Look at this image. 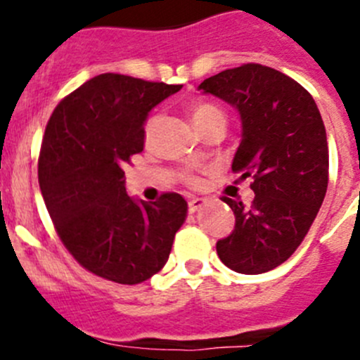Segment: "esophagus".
<instances>
[{
    "mask_svg": "<svg viewBox=\"0 0 360 360\" xmlns=\"http://www.w3.org/2000/svg\"><path fill=\"white\" fill-rule=\"evenodd\" d=\"M203 205H205V200H203V198H191V200L188 202V210H190V212H197V210L202 209Z\"/></svg>",
    "mask_w": 360,
    "mask_h": 360,
    "instance_id": "esophagus-1",
    "label": "esophagus"
}]
</instances>
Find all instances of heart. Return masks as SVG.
Segmentation results:
<instances>
[{
    "label": "heart",
    "instance_id": "heart-1",
    "mask_svg": "<svg viewBox=\"0 0 360 360\" xmlns=\"http://www.w3.org/2000/svg\"><path fill=\"white\" fill-rule=\"evenodd\" d=\"M191 116H193L195 125H197L200 130H203L210 122H212V120L224 118V112L221 111L219 108L212 106V104H195V106L191 108ZM158 122H160V115H151L150 118L144 122V139L146 141L151 139V136H153L155 130H157ZM186 183L193 184L197 183V179H195L193 176H186Z\"/></svg>",
    "mask_w": 360,
    "mask_h": 360
}]
</instances>
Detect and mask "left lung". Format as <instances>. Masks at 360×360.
Segmentation results:
<instances>
[{
  "label": "left lung",
  "mask_w": 360,
  "mask_h": 360,
  "mask_svg": "<svg viewBox=\"0 0 360 360\" xmlns=\"http://www.w3.org/2000/svg\"><path fill=\"white\" fill-rule=\"evenodd\" d=\"M198 89L240 112L242 141L231 170L250 177L254 191L250 205L221 198L233 210L235 228L217 240V256L238 274L274 270L300 248L328 191L321 112L296 79L254 63L217 72Z\"/></svg>",
  "instance_id": "8db88e82"
}]
</instances>
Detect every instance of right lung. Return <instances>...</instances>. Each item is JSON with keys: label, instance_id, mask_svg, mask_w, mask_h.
<instances>
[{"label": "right lung", "instance_id": "add662e5", "mask_svg": "<svg viewBox=\"0 0 360 360\" xmlns=\"http://www.w3.org/2000/svg\"><path fill=\"white\" fill-rule=\"evenodd\" d=\"M181 85L104 72L64 97L50 116L38 181L64 248L90 274L116 284L148 281L165 266L186 219L181 195L136 202L123 167L144 148V120Z\"/></svg>", "mask_w": 360, "mask_h": 360}]
</instances>
